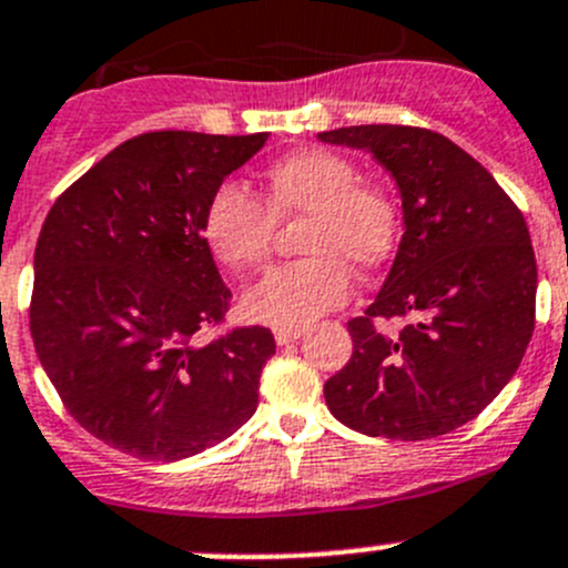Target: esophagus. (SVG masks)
<instances>
[{"mask_svg":"<svg viewBox=\"0 0 568 568\" xmlns=\"http://www.w3.org/2000/svg\"><path fill=\"white\" fill-rule=\"evenodd\" d=\"M302 332H305L302 326H277L274 329V341H277V346H288V343L300 341Z\"/></svg>","mask_w":568,"mask_h":568,"instance_id":"obj_1","label":"esophagus"}]
</instances>
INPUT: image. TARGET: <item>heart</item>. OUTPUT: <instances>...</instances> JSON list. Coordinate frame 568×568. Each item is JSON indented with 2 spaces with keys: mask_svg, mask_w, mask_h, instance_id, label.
Listing matches in <instances>:
<instances>
[{
  "mask_svg": "<svg viewBox=\"0 0 568 568\" xmlns=\"http://www.w3.org/2000/svg\"><path fill=\"white\" fill-rule=\"evenodd\" d=\"M263 200L239 183L214 189L203 209V239L211 255L242 274L266 261L274 220L307 216L302 252L311 257L263 274L250 285L242 311L268 326H305L335 311L352 294V272L376 268L393 255L398 211L379 186L359 181L352 159L335 151H296L263 173Z\"/></svg>",
  "mask_w": 568,
  "mask_h": 568,
  "instance_id": "obj_1",
  "label": "heart"
}]
</instances>
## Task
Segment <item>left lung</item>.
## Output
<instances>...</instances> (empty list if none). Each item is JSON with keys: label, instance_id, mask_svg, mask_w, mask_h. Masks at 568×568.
<instances>
[{"label": "left lung", "instance_id": "left-lung-1", "mask_svg": "<svg viewBox=\"0 0 568 568\" xmlns=\"http://www.w3.org/2000/svg\"><path fill=\"white\" fill-rule=\"evenodd\" d=\"M318 140L368 151L404 214L374 305L348 321L354 354L326 379V406L368 437L454 432L511 382L530 343L538 277L525 216L469 153L428 129L348 125ZM376 315L410 324L385 338Z\"/></svg>", "mask_w": 568, "mask_h": 568}]
</instances>
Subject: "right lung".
<instances>
[{
    "mask_svg": "<svg viewBox=\"0 0 568 568\" xmlns=\"http://www.w3.org/2000/svg\"><path fill=\"white\" fill-rule=\"evenodd\" d=\"M266 140L140 134L51 205L36 247L32 341L62 404L101 443L178 462L255 415L274 337L244 326L197 341L231 300L200 222L214 189Z\"/></svg>",
    "mask_w": 568,
    "mask_h": 568,
    "instance_id": "right-lung-1",
    "label": "right lung"
}]
</instances>
